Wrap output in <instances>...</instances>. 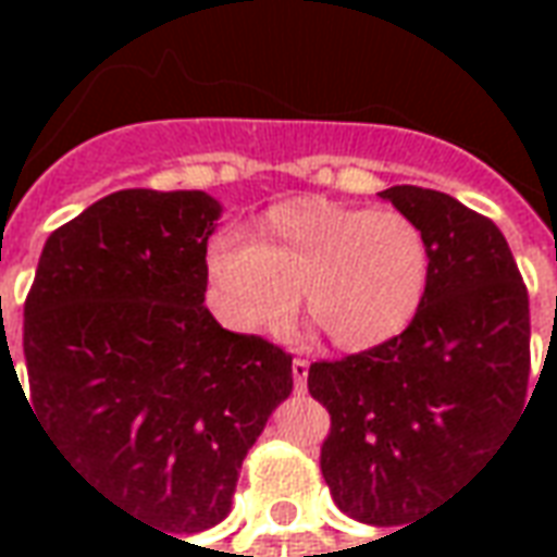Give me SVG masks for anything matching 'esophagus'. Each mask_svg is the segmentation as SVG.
I'll return each instance as SVG.
<instances>
[{"label": "esophagus", "instance_id": "1", "mask_svg": "<svg viewBox=\"0 0 557 557\" xmlns=\"http://www.w3.org/2000/svg\"><path fill=\"white\" fill-rule=\"evenodd\" d=\"M307 375H310V363L301 361V358H295V361H292V379H295V391H298V394L307 391Z\"/></svg>", "mask_w": 557, "mask_h": 557}]
</instances>
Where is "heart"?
Listing matches in <instances>:
<instances>
[{
  "label": "heart",
  "mask_w": 557,
  "mask_h": 557,
  "mask_svg": "<svg viewBox=\"0 0 557 557\" xmlns=\"http://www.w3.org/2000/svg\"><path fill=\"white\" fill-rule=\"evenodd\" d=\"M430 244L391 208L301 196L268 208L259 242L220 235L206 256L218 313L238 331H274L304 310L343 351H370L414 322Z\"/></svg>",
  "instance_id": "1"
}]
</instances>
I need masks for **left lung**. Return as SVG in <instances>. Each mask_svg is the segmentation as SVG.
I'll return each instance as SVG.
<instances>
[{
    "instance_id": "obj_1",
    "label": "left lung",
    "mask_w": 557,
    "mask_h": 557,
    "mask_svg": "<svg viewBox=\"0 0 557 557\" xmlns=\"http://www.w3.org/2000/svg\"><path fill=\"white\" fill-rule=\"evenodd\" d=\"M379 196L430 244L426 295L397 339L313 363L307 387L331 411L322 478L339 510L409 528L522 418L531 322L525 283L490 218L414 184Z\"/></svg>"
}]
</instances>
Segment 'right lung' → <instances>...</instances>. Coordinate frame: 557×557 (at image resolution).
Segmentation results:
<instances>
[{"label": "right lung", "mask_w": 557, "mask_h": 557, "mask_svg": "<svg viewBox=\"0 0 557 557\" xmlns=\"http://www.w3.org/2000/svg\"><path fill=\"white\" fill-rule=\"evenodd\" d=\"M220 214L202 190L103 196L47 238L23 310L29 403L55 450L170 537L230 516L244 456L292 394V355L206 307Z\"/></svg>", "instance_id": "1"}]
</instances>
